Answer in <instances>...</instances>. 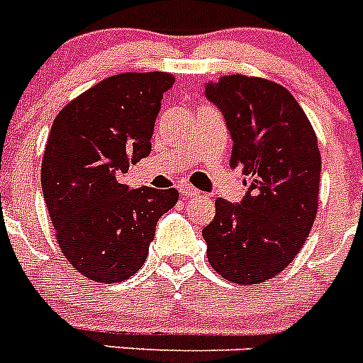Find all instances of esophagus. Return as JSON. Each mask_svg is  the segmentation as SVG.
<instances>
[{
    "label": "esophagus",
    "mask_w": 363,
    "mask_h": 363,
    "mask_svg": "<svg viewBox=\"0 0 363 363\" xmlns=\"http://www.w3.org/2000/svg\"><path fill=\"white\" fill-rule=\"evenodd\" d=\"M178 191L182 192V196L187 198V200H189V198L200 196V191H198L196 187H192V185H189V184H179Z\"/></svg>",
    "instance_id": "esophagus-1"
}]
</instances>
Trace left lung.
Wrapping results in <instances>:
<instances>
[{
    "mask_svg": "<svg viewBox=\"0 0 363 363\" xmlns=\"http://www.w3.org/2000/svg\"><path fill=\"white\" fill-rule=\"evenodd\" d=\"M205 98L225 120L230 167L249 187L240 203L216 200V216L201 230L207 258L225 280L265 281L293 262L316 218V134L293 94L269 79L225 76L205 85Z\"/></svg>",
    "mask_w": 363,
    "mask_h": 363,
    "instance_id": "8db88e82",
    "label": "left lung"
}]
</instances>
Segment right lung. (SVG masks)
<instances>
[{"label":"right lung","instance_id":"right-lung-1","mask_svg":"<svg viewBox=\"0 0 363 363\" xmlns=\"http://www.w3.org/2000/svg\"><path fill=\"white\" fill-rule=\"evenodd\" d=\"M167 72H125L70 101L52 123L41 187L63 255L98 284H116L145 264L156 223L178 191L120 184L150 154Z\"/></svg>","mask_w":363,"mask_h":363}]
</instances>
